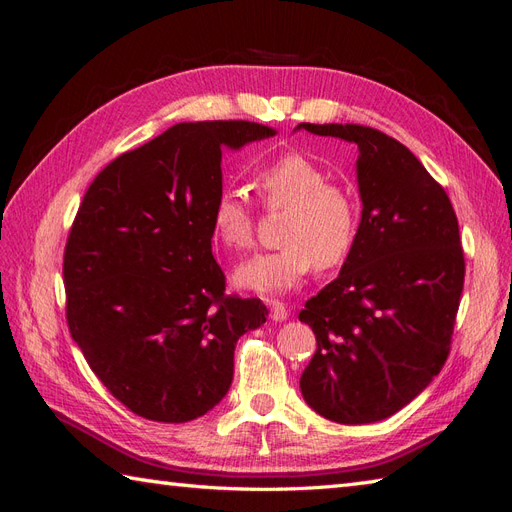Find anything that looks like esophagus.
Segmentation results:
<instances>
[{
    "mask_svg": "<svg viewBox=\"0 0 512 512\" xmlns=\"http://www.w3.org/2000/svg\"><path fill=\"white\" fill-rule=\"evenodd\" d=\"M269 307H271V318L275 322H282L288 318V307L280 301H269Z\"/></svg>",
    "mask_w": 512,
    "mask_h": 512,
    "instance_id": "34e87169",
    "label": "esophagus"
}]
</instances>
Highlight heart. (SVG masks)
Returning a JSON list of instances; mask_svg holds the SVG:
<instances>
[{"mask_svg": "<svg viewBox=\"0 0 512 512\" xmlns=\"http://www.w3.org/2000/svg\"><path fill=\"white\" fill-rule=\"evenodd\" d=\"M252 185L267 209H286L280 224L284 245L241 262L235 284L260 294L297 288L314 267L327 271L346 262L359 239V198L327 168L290 151L254 170ZM213 235L230 250L254 243V213L247 200L224 190L211 207Z\"/></svg>", "mask_w": 512, "mask_h": 512, "instance_id": "b5f03b06", "label": "heart"}]
</instances>
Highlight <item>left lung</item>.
Wrapping results in <instances>:
<instances>
[{"label":"left lung","instance_id":"obj_1","mask_svg":"<svg viewBox=\"0 0 512 512\" xmlns=\"http://www.w3.org/2000/svg\"><path fill=\"white\" fill-rule=\"evenodd\" d=\"M359 147V239L342 271L305 303L316 335L301 374L307 406L342 425L399 412L440 374L466 277L455 209L414 153L354 123L297 130Z\"/></svg>","mask_w":512,"mask_h":512}]
</instances>
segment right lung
I'll return each instance as SVG.
<instances>
[{"label": "right lung", "mask_w": 512, "mask_h": 512, "mask_svg": "<svg viewBox=\"0 0 512 512\" xmlns=\"http://www.w3.org/2000/svg\"><path fill=\"white\" fill-rule=\"evenodd\" d=\"M252 121L177 123L121 153L83 196L64 252L68 329L134 414L188 423L228 393L237 339L267 320L226 294L211 254L222 147L273 136Z\"/></svg>", "instance_id": "obj_1"}]
</instances>
